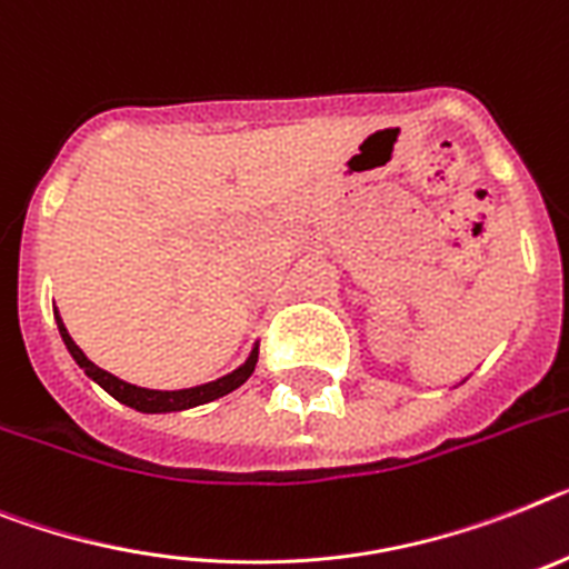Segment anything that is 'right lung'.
Instances as JSON below:
<instances>
[{"label": "right lung", "mask_w": 569, "mask_h": 569, "mask_svg": "<svg viewBox=\"0 0 569 569\" xmlns=\"http://www.w3.org/2000/svg\"><path fill=\"white\" fill-rule=\"evenodd\" d=\"M57 329H60V336H63L66 350H69L71 358L83 367V373L89 376V379L98 381L100 388L107 390L109 396H114L118 402L130 405V408L141 410V413H170V410H188V408H196V405L213 402V399H219V396H226L231 393V390L240 388L242 381L254 373V367H257V347H254L246 365L237 367L233 373L222 376V379L208 381V385H199V388H188V390H147V388H136V385H127V381H121L118 376L107 373V370H100L98 365H92L78 343L71 341L63 321H60V315H57Z\"/></svg>", "instance_id": "add662e5"}]
</instances>
